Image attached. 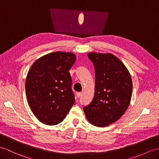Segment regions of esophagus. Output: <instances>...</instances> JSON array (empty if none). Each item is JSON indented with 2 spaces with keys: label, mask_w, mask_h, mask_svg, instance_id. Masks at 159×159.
<instances>
[{
  "label": "esophagus",
  "mask_w": 159,
  "mask_h": 159,
  "mask_svg": "<svg viewBox=\"0 0 159 159\" xmlns=\"http://www.w3.org/2000/svg\"><path fill=\"white\" fill-rule=\"evenodd\" d=\"M76 95L77 96V98H80L81 97V96H82V92H77Z\"/></svg>",
  "instance_id": "1"
}]
</instances>
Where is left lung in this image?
Here are the masks:
<instances>
[{
	"mask_svg": "<svg viewBox=\"0 0 159 159\" xmlns=\"http://www.w3.org/2000/svg\"><path fill=\"white\" fill-rule=\"evenodd\" d=\"M88 57L94 66L95 93L84 111L91 124L106 127L121 118L128 108L132 80L124 64L112 54L93 52Z\"/></svg>",
	"mask_w": 159,
	"mask_h": 159,
	"instance_id": "1",
	"label": "left lung"
}]
</instances>
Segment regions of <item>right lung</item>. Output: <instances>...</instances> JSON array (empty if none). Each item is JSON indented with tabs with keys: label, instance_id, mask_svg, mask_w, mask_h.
<instances>
[{
	"label": "right lung",
	"instance_id": "obj_1",
	"mask_svg": "<svg viewBox=\"0 0 159 159\" xmlns=\"http://www.w3.org/2000/svg\"><path fill=\"white\" fill-rule=\"evenodd\" d=\"M76 55L54 52L34 62L27 75L25 92L31 110L42 123L55 125L63 121L75 100L69 71Z\"/></svg>",
	"mask_w": 159,
	"mask_h": 159
}]
</instances>
